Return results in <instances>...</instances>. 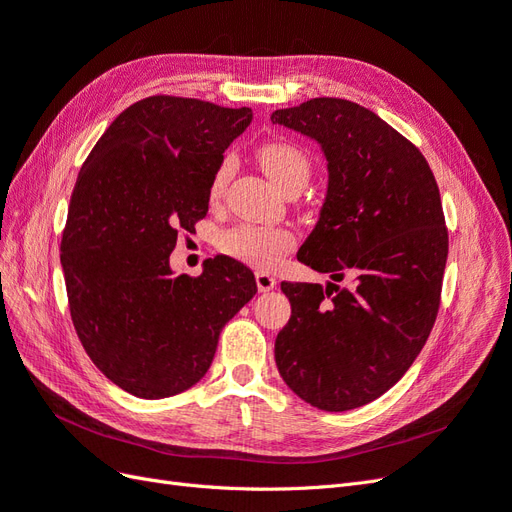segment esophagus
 Wrapping results in <instances>:
<instances>
[{
    "label": "esophagus",
    "instance_id": "34e87169",
    "mask_svg": "<svg viewBox=\"0 0 512 512\" xmlns=\"http://www.w3.org/2000/svg\"><path fill=\"white\" fill-rule=\"evenodd\" d=\"M255 280H257V289L261 291V293H266V291H270V289H274L276 287V278L270 274V272H257L255 274Z\"/></svg>",
    "mask_w": 512,
    "mask_h": 512
}]
</instances>
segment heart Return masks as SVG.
<instances>
[{"label": "heart", "mask_w": 512, "mask_h": 512, "mask_svg": "<svg viewBox=\"0 0 512 512\" xmlns=\"http://www.w3.org/2000/svg\"><path fill=\"white\" fill-rule=\"evenodd\" d=\"M259 161L263 170L270 176L272 183L285 191L293 183H308L310 176V159L300 146L291 142H268L259 148ZM234 172V159L225 157L210 183V197L217 200L223 195L229 178ZM223 251L246 263H253L259 268H270L293 246V236L287 229L274 227H253L242 225L232 229L223 236Z\"/></svg>", "instance_id": "1"}]
</instances>
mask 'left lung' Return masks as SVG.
Listing matches in <instances>:
<instances>
[{
	"mask_svg": "<svg viewBox=\"0 0 512 512\" xmlns=\"http://www.w3.org/2000/svg\"><path fill=\"white\" fill-rule=\"evenodd\" d=\"M270 119L315 140L327 161L298 259L332 279L356 274L355 290L280 283L291 319L276 366L310 406L353 410L400 381L434 327L449 255L440 191L419 148L355 102L315 97Z\"/></svg>",
	"mask_w": 512,
	"mask_h": 512,
	"instance_id": "1",
	"label": "left lung"
}]
</instances>
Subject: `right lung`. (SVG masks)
<instances>
[{"instance_id": "obj_1", "label": "right lung", "mask_w": 512, "mask_h": 512, "mask_svg": "<svg viewBox=\"0 0 512 512\" xmlns=\"http://www.w3.org/2000/svg\"><path fill=\"white\" fill-rule=\"evenodd\" d=\"M251 108L153 95L110 123L82 163L61 238L76 334L114 385L144 400L208 372L223 325L257 293L244 263L219 255L176 276L180 229L206 217L225 148Z\"/></svg>"}]
</instances>
